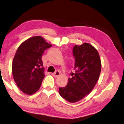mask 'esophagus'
<instances>
[{
    "instance_id": "obj_1",
    "label": "esophagus",
    "mask_w": 124,
    "mask_h": 124,
    "mask_svg": "<svg viewBox=\"0 0 124 124\" xmlns=\"http://www.w3.org/2000/svg\"><path fill=\"white\" fill-rule=\"evenodd\" d=\"M52 75H53V76H54L55 77H57L60 75V72H59V71H56L54 73H52Z\"/></svg>"
}]
</instances>
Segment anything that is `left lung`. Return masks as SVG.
<instances>
[{
    "mask_svg": "<svg viewBox=\"0 0 124 124\" xmlns=\"http://www.w3.org/2000/svg\"><path fill=\"white\" fill-rule=\"evenodd\" d=\"M75 58L74 70L65 87L59 88V93L70 103L80 101L94 88L101 71V58L98 51L91 44L84 43L75 45L73 50Z\"/></svg>",
    "mask_w": 124,
    "mask_h": 124,
    "instance_id": "8db88e82",
    "label": "left lung"
}]
</instances>
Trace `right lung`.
Instances as JSON below:
<instances>
[{"label": "right lung", "mask_w": 124, "mask_h": 124, "mask_svg": "<svg viewBox=\"0 0 124 124\" xmlns=\"http://www.w3.org/2000/svg\"><path fill=\"white\" fill-rule=\"evenodd\" d=\"M51 46L41 36H36L18 48L12 63V73L23 93L31 95L39 89L45 76L41 56L44 51Z\"/></svg>", "instance_id": "obj_1"}]
</instances>
